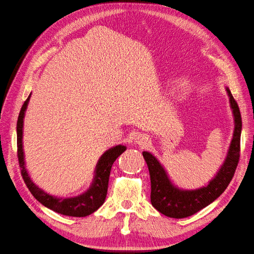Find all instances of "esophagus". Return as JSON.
Instances as JSON below:
<instances>
[{"label":"esophagus","mask_w":254,"mask_h":254,"mask_svg":"<svg viewBox=\"0 0 254 254\" xmlns=\"http://www.w3.org/2000/svg\"><path fill=\"white\" fill-rule=\"evenodd\" d=\"M148 141H149V139H148V136L146 135V134H144V133H142V134H139L136 136V139H135V142H136V144H139V145H146L148 143Z\"/></svg>","instance_id":"34e87169"}]
</instances>
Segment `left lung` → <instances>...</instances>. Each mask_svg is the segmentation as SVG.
Segmentation results:
<instances>
[{
  "mask_svg": "<svg viewBox=\"0 0 254 254\" xmlns=\"http://www.w3.org/2000/svg\"><path fill=\"white\" fill-rule=\"evenodd\" d=\"M227 91L235 119L234 134L224 165L216 177L205 188L196 190H180L176 189L158 160L151 153L147 151L143 152V157L147 163L150 175L151 204L165 216L184 218L194 215L224 193L233 178L241 157L242 115L231 92L229 89H227Z\"/></svg>",
  "mask_w": 254,
  "mask_h": 254,
  "instance_id": "obj_1",
  "label": "left lung"
}]
</instances>
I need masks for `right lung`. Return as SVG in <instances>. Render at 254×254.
I'll return each mask as SVG.
<instances>
[{"label":"right lung","mask_w":254,"mask_h":254,"mask_svg":"<svg viewBox=\"0 0 254 254\" xmlns=\"http://www.w3.org/2000/svg\"><path fill=\"white\" fill-rule=\"evenodd\" d=\"M29 97L30 95L26 98L24 104L22 105L17 122V156L22 178L24 180L29 191L33 194L37 200L49 207V209L53 210L54 212L73 217L88 216V215L94 213L104 203L107 196V190H108L109 176L112 164L117 160V158L126 150V147L125 146L118 145L104 153L96 165L94 183L92 184L91 189L87 193H84L78 197L68 199H58L56 197L50 196L49 194L44 193L42 190L35 186L32 180L29 179L24 167V158H23L22 149V128L23 118H24V112L26 110Z\"/></svg>","instance_id":"add662e5"}]
</instances>
